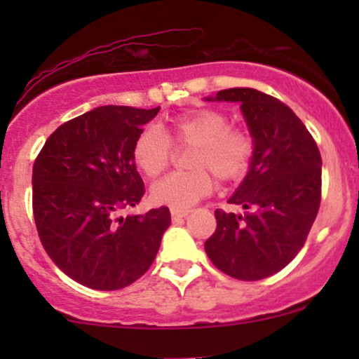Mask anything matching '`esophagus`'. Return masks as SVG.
Listing matches in <instances>:
<instances>
[{"mask_svg": "<svg viewBox=\"0 0 359 359\" xmlns=\"http://www.w3.org/2000/svg\"><path fill=\"white\" fill-rule=\"evenodd\" d=\"M189 212H191V211H187V209H172V211H170L172 219H174V221L184 219L185 216H189Z\"/></svg>", "mask_w": 359, "mask_h": 359, "instance_id": "esophagus-1", "label": "esophagus"}]
</instances>
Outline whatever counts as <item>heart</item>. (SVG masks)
Segmentation results:
<instances>
[{"label": "heart", "mask_w": 359, "mask_h": 359, "mask_svg": "<svg viewBox=\"0 0 359 359\" xmlns=\"http://www.w3.org/2000/svg\"><path fill=\"white\" fill-rule=\"evenodd\" d=\"M175 148H191L185 165L191 170L170 174L151 187V201L172 209H187L209 196L214 179L222 182L241 179L250 170L255 138L248 130L233 126L219 109L199 108L170 118L162 130L147 126L135 138L131 156L150 179L162 174Z\"/></svg>", "instance_id": "b5f03b06"}]
</instances>
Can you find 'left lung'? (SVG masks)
Returning a JSON list of instances; mask_svg holds the SVG:
<instances>
[{
  "mask_svg": "<svg viewBox=\"0 0 359 359\" xmlns=\"http://www.w3.org/2000/svg\"><path fill=\"white\" fill-rule=\"evenodd\" d=\"M214 100L240 102L255 155L228 201L250 212L216 209L217 228L205 241V253L222 273L253 282L277 273L302 250L320 205L323 160L306 125L277 97L233 88Z\"/></svg>",
  "mask_w": 359,
  "mask_h": 359,
  "instance_id": "obj_1",
  "label": "left lung"
}]
</instances>
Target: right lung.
Returning a JSON list of instances; mask_svg holds the SVG:
<instances>
[{
	"mask_svg": "<svg viewBox=\"0 0 359 359\" xmlns=\"http://www.w3.org/2000/svg\"><path fill=\"white\" fill-rule=\"evenodd\" d=\"M158 109L88 111L57 128L35 158L32 203L40 241L52 262L81 285H131L150 269L170 226L165 205L119 216L145 194L131 148Z\"/></svg>",
	"mask_w": 359,
	"mask_h": 359,
	"instance_id": "add662e5",
	"label": "right lung"
}]
</instances>
